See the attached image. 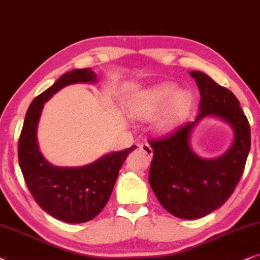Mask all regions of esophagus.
<instances>
[{
    "mask_svg": "<svg viewBox=\"0 0 260 260\" xmlns=\"http://www.w3.org/2000/svg\"><path fill=\"white\" fill-rule=\"evenodd\" d=\"M139 150H140L141 152H144L145 155H146V157H147L148 159H150V158L152 157V154H153V150H152V147H151L150 145H148L147 143L140 144V145H139Z\"/></svg>",
    "mask_w": 260,
    "mask_h": 260,
    "instance_id": "esophagus-1",
    "label": "esophagus"
}]
</instances>
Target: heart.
I'll return each mask as SVG.
<instances>
[{"label": "heart", "instance_id": "1", "mask_svg": "<svg viewBox=\"0 0 260 260\" xmlns=\"http://www.w3.org/2000/svg\"><path fill=\"white\" fill-rule=\"evenodd\" d=\"M191 101L192 96L189 90L176 89L172 83H160L131 100L126 109L134 120L150 121L165 106L155 119L154 128L159 133H166L177 126Z\"/></svg>", "mask_w": 260, "mask_h": 260}]
</instances>
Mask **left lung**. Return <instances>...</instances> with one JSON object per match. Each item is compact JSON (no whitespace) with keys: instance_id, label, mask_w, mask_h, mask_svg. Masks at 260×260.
Returning a JSON list of instances; mask_svg holds the SVG:
<instances>
[{"instance_id":"obj_1","label":"left lung","mask_w":260,"mask_h":260,"mask_svg":"<svg viewBox=\"0 0 260 260\" xmlns=\"http://www.w3.org/2000/svg\"><path fill=\"white\" fill-rule=\"evenodd\" d=\"M189 75L200 90V113L170 136L151 141L153 159L148 181L159 203L169 213L179 219L193 220L220 208L234 191L251 148V131L231 90L201 71ZM207 116L223 120L234 129L230 148L216 158L201 157L191 147L193 128Z\"/></svg>"}]
</instances>
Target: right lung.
Masks as SVG:
<instances>
[{
  "label": "right lung",
  "instance_id": "1",
  "mask_svg": "<svg viewBox=\"0 0 260 260\" xmlns=\"http://www.w3.org/2000/svg\"><path fill=\"white\" fill-rule=\"evenodd\" d=\"M96 82L98 76L90 68L64 74L30 103L19 139L20 168L30 193L45 212L68 223L86 222L101 213L112 195L121 166L137 147L134 145L110 152L78 168L55 166L41 153L38 124L45 102L67 85Z\"/></svg>",
  "mask_w": 260,
  "mask_h": 260
}]
</instances>
